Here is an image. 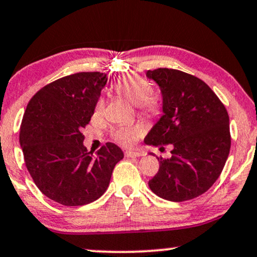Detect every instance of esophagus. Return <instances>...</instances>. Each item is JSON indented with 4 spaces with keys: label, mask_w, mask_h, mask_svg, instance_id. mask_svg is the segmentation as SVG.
I'll list each match as a JSON object with an SVG mask.
<instances>
[{
    "label": "esophagus",
    "mask_w": 257,
    "mask_h": 257,
    "mask_svg": "<svg viewBox=\"0 0 257 257\" xmlns=\"http://www.w3.org/2000/svg\"><path fill=\"white\" fill-rule=\"evenodd\" d=\"M125 156L128 157V158H136V157L143 156V153H141V151L128 150V151H126V153H125Z\"/></svg>",
    "instance_id": "1"
}]
</instances>
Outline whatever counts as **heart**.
I'll list each match as a JSON object with an SVG mask.
<instances>
[{"instance_id":"1","label":"heart","mask_w":257,"mask_h":257,"mask_svg":"<svg viewBox=\"0 0 257 257\" xmlns=\"http://www.w3.org/2000/svg\"><path fill=\"white\" fill-rule=\"evenodd\" d=\"M114 90L134 104H138L142 112L154 114L157 112V103L153 97V87L147 80L139 76H126L120 78L114 84ZM103 100L97 101L94 114L99 116L103 112ZM142 135V128L138 126H121L113 131V137L122 145H132Z\"/></svg>"}]
</instances>
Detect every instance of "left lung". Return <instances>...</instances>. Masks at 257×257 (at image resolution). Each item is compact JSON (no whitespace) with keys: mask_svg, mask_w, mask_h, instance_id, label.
<instances>
[{"mask_svg":"<svg viewBox=\"0 0 257 257\" xmlns=\"http://www.w3.org/2000/svg\"><path fill=\"white\" fill-rule=\"evenodd\" d=\"M147 77L160 87L163 114L144 142L173 147L172 157L158 158L160 169L149 187L166 200H191L208 191L225 166L229 115L213 90L195 76L160 68L149 70Z\"/></svg>","mask_w":257,"mask_h":257,"instance_id":"1","label":"left lung"}]
</instances>
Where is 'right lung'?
Masks as SVG:
<instances>
[{
  "label": "right lung",
  "instance_id": "right-lung-1",
  "mask_svg": "<svg viewBox=\"0 0 257 257\" xmlns=\"http://www.w3.org/2000/svg\"><path fill=\"white\" fill-rule=\"evenodd\" d=\"M107 75L78 72L59 78L32 97L20 128V145L32 179L44 195L64 206H82L108 188L118 145L88 153L82 130L90 121Z\"/></svg>",
  "mask_w": 257,
  "mask_h": 257
}]
</instances>
